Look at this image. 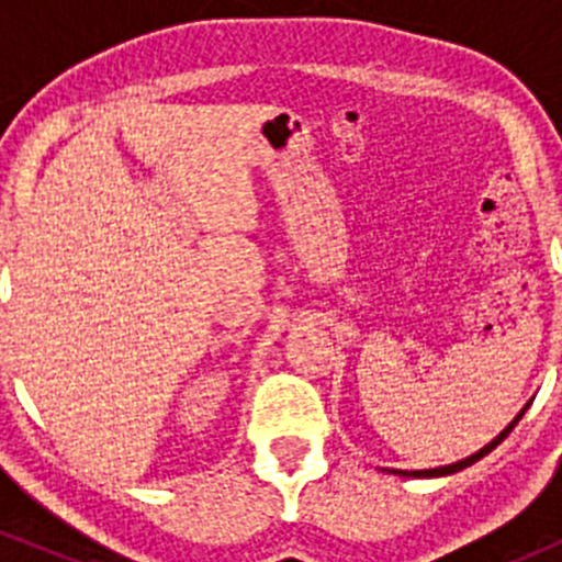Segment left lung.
Instances as JSON below:
<instances>
[{
    "label": "left lung",
    "instance_id": "8db88e82",
    "mask_svg": "<svg viewBox=\"0 0 562 562\" xmlns=\"http://www.w3.org/2000/svg\"><path fill=\"white\" fill-rule=\"evenodd\" d=\"M519 416H522V413H519ZM519 416H517V422H519ZM514 422V424H517ZM514 424L508 429H503L501 435H497L495 440H492L490 446H484V449L479 451V454H473V457H468V459H462V462H454V464H446V468H435V470H400V475H416V479H432V475H449V473H457V470H462V468H468V464H473V462H479L481 457L484 454H490L492 449H495L497 443H503V440L508 438V432H512L514 429Z\"/></svg>",
    "mask_w": 562,
    "mask_h": 562
}]
</instances>
